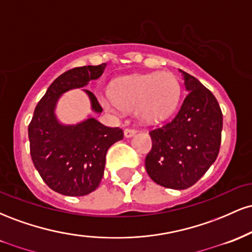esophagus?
I'll list each match as a JSON object with an SVG mask.
<instances>
[{"mask_svg":"<svg viewBox=\"0 0 252 252\" xmlns=\"http://www.w3.org/2000/svg\"><path fill=\"white\" fill-rule=\"evenodd\" d=\"M136 132H137V131H136L135 129H126V130H124V136H126V138L132 137V136H134Z\"/></svg>","mask_w":252,"mask_h":252,"instance_id":"esophagus-1","label":"esophagus"}]
</instances>
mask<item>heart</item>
Instances as JSON below:
<instances>
[{
    "mask_svg": "<svg viewBox=\"0 0 252 252\" xmlns=\"http://www.w3.org/2000/svg\"><path fill=\"white\" fill-rule=\"evenodd\" d=\"M180 85L174 74L154 72L121 77L111 84L110 94H98L100 105L111 114L136 112L144 123H158L174 112Z\"/></svg>",
    "mask_w": 252,
    "mask_h": 252,
    "instance_id": "b5f03b06",
    "label": "heart"
}]
</instances>
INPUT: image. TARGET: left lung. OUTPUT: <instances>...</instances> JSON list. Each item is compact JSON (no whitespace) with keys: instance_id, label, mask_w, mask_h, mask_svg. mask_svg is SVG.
<instances>
[{"instance_id":"left-lung-1","label":"left lung","mask_w":252,"mask_h":252,"mask_svg":"<svg viewBox=\"0 0 252 252\" xmlns=\"http://www.w3.org/2000/svg\"><path fill=\"white\" fill-rule=\"evenodd\" d=\"M179 72L189 94L170 122L149 132L153 147L146 158V169L160 186L186 189L207 172L218 156L222 115L209 89L195 77Z\"/></svg>"}]
</instances>
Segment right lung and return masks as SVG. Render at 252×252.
<instances>
[{
	"label": "right lung",
	"mask_w": 252,
	"mask_h": 252,
	"mask_svg": "<svg viewBox=\"0 0 252 252\" xmlns=\"http://www.w3.org/2000/svg\"><path fill=\"white\" fill-rule=\"evenodd\" d=\"M106 63L72 68L51 84L28 126L31 156L42 180L63 195L82 196L99 185L110 147L123 138L120 128H109L91 115L76 124H63L56 110L60 97L82 89L103 74ZM94 114L103 111L96 96L83 89Z\"/></svg>",
	"instance_id": "right-lung-1"
}]
</instances>
